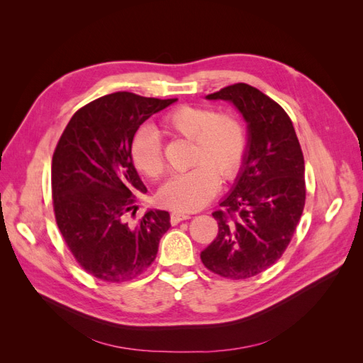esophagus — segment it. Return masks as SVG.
Segmentation results:
<instances>
[{
    "label": "esophagus",
    "mask_w": 363,
    "mask_h": 363,
    "mask_svg": "<svg viewBox=\"0 0 363 363\" xmlns=\"http://www.w3.org/2000/svg\"><path fill=\"white\" fill-rule=\"evenodd\" d=\"M189 213H184V212H172L171 213V224L172 225H177L180 221H184V219H189Z\"/></svg>",
    "instance_id": "1"
}]
</instances>
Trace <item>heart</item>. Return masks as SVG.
<instances>
[{"instance_id":"b5f03b06","label":"heart","mask_w":363,"mask_h":363,"mask_svg":"<svg viewBox=\"0 0 363 363\" xmlns=\"http://www.w3.org/2000/svg\"><path fill=\"white\" fill-rule=\"evenodd\" d=\"M162 127L172 138L192 140V169L171 177L162 186L157 200L174 211H199L211 201L219 179L232 182L239 174L247 152V130L235 113L216 112L208 106L183 104L162 118ZM136 169L157 180L167 163L159 136L151 128H140L130 145Z\"/></svg>"}]
</instances>
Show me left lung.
Segmentation results:
<instances>
[{"label": "left lung", "instance_id": "8db88e82", "mask_svg": "<svg viewBox=\"0 0 363 363\" xmlns=\"http://www.w3.org/2000/svg\"><path fill=\"white\" fill-rule=\"evenodd\" d=\"M232 101L248 123V151L233 191L213 212L218 236L203 265L218 276L245 280L274 265L286 251L306 203L304 157L283 107L247 83L207 95Z\"/></svg>", "mask_w": 363, "mask_h": 363}]
</instances>
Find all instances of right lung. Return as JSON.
Returning a JSON list of instances; mask_svg holds the SVG:
<instances>
[{"instance_id":"add662e5","label":"right lung","mask_w":363,"mask_h":363,"mask_svg":"<svg viewBox=\"0 0 363 363\" xmlns=\"http://www.w3.org/2000/svg\"><path fill=\"white\" fill-rule=\"evenodd\" d=\"M174 101L131 92L96 98L74 113L54 150L57 227L75 262L98 280L124 283L144 274L171 227L164 211L147 212L136 227L125 216L135 213L136 195L147 192L130 156L131 140L140 124Z\"/></svg>"}]
</instances>
